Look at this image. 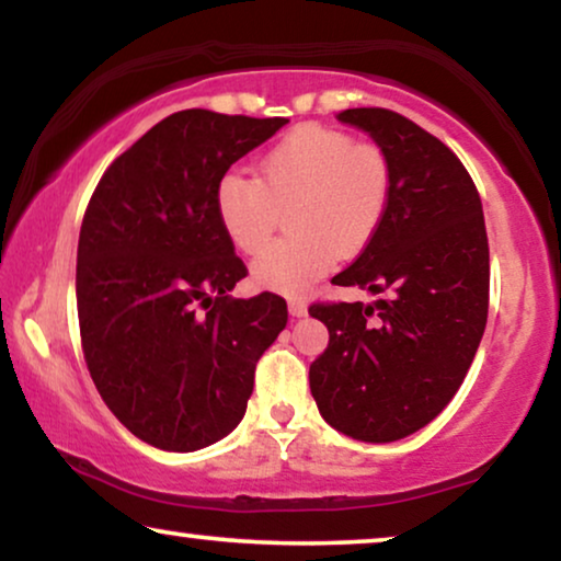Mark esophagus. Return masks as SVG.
<instances>
[{
  "label": "esophagus",
  "instance_id": "1",
  "mask_svg": "<svg viewBox=\"0 0 561 561\" xmlns=\"http://www.w3.org/2000/svg\"><path fill=\"white\" fill-rule=\"evenodd\" d=\"M288 311H290V317H296V319H301V317H306V313H309V306H306L301 298H290L288 301Z\"/></svg>",
  "mask_w": 561,
  "mask_h": 561
}]
</instances>
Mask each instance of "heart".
Here are the masks:
<instances>
[{
	"label": "heart",
	"instance_id": "b5f03b06",
	"mask_svg": "<svg viewBox=\"0 0 561 561\" xmlns=\"http://www.w3.org/2000/svg\"><path fill=\"white\" fill-rule=\"evenodd\" d=\"M393 165L380 145L321 125L294 127L260 158L257 179L221 175L214 211L237 252L257 255L289 211L288 241L252 263L260 290L301 296L340 257L363 252L386 221Z\"/></svg>",
	"mask_w": 561,
	"mask_h": 561
}]
</instances>
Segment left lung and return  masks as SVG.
<instances>
[{"label": "left lung", "instance_id": "obj_1", "mask_svg": "<svg viewBox=\"0 0 561 561\" xmlns=\"http://www.w3.org/2000/svg\"><path fill=\"white\" fill-rule=\"evenodd\" d=\"M336 119L388 152L393 196L375 240L332 283L386 296L311 306L329 347L309 382L329 426L386 444L439 416L470 370L488 321V232L478 188L442 140L378 106Z\"/></svg>", "mask_w": 561, "mask_h": 561}]
</instances>
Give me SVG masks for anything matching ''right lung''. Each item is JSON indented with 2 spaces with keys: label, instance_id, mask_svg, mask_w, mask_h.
I'll use <instances>...</instances> for the list:
<instances>
[{
  "label": "right lung",
  "instance_id": "add662e5",
  "mask_svg": "<svg viewBox=\"0 0 561 561\" xmlns=\"http://www.w3.org/2000/svg\"><path fill=\"white\" fill-rule=\"evenodd\" d=\"M286 122L175 112L106 168L83 214V357L110 411L152 447L225 439L248 409L257 359L286 329L280 296H229L248 267L214 211L229 165Z\"/></svg>",
  "mask_w": 561,
  "mask_h": 561
}]
</instances>
